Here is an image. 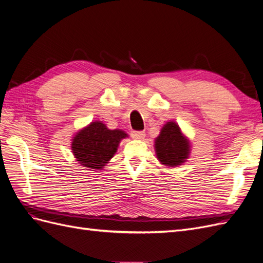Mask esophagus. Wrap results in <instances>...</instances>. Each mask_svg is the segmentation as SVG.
I'll return each mask as SVG.
<instances>
[{"label":"esophagus","mask_w":263,"mask_h":263,"mask_svg":"<svg viewBox=\"0 0 263 263\" xmlns=\"http://www.w3.org/2000/svg\"><path fill=\"white\" fill-rule=\"evenodd\" d=\"M145 136H146L145 132H141V130H139V132H133L132 133V137L134 139H144Z\"/></svg>","instance_id":"34e87169"}]
</instances>
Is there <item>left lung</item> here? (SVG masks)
Listing matches in <instances>:
<instances>
[{
    "label": "left lung",
    "mask_w": 263,
    "mask_h": 263,
    "mask_svg": "<svg viewBox=\"0 0 263 263\" xmlns=\"http://www.w3.org/2000/svg\"><path fill=\"white\" fill-rule=\"evenodd\" d=\"M190 147L189 139L174 122L166 123L155 140L158 160L166 166H177L185 162L190 155Z\"/></svg>",
    "instance_id": "left-lung-1"
}]
</instances>
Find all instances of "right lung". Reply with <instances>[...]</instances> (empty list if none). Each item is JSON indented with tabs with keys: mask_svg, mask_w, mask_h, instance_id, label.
I'll return each mask as SVG.
<instances>
[{
	"mask_svg": "<svg viewBox=\"0 0 263 263\" xmlns=\"http://www.w3.org/2000/svg\"><path fill=\"white\" fill-rule=\"evenodd\" d=\"M128 137L121 129H108L102 122H92L79 130L71 142L77 161L89 169L102 170L113 158L119 142Z\"/></svg>",
	"mask_w": 263,
	"mask_h": 263,
	"instance_id": "add662e5",
	"label": "right lung"
}]
</instances>
